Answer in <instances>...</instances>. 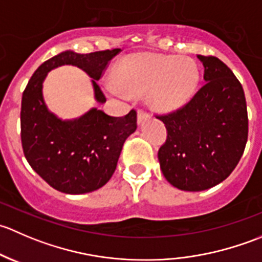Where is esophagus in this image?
<instances>
[{
    "mask_svg": "<svg viewBox=\"0 0 262 262\" xmlns=\"http://www.w3.org/2000/svg\"><path fill=\"white\" fill-rule=\"evenodd\" d=\"M138 123L141 124L142 121H144V120H147L148 118H149V114H148L147 112H144V110H142V109H139L138 110Z\"/></svg>",
    "mask_w": 262,
    "mask_h": 262,
    "instance_id": "1",
    "label": "esophagus"
}]
</instances>
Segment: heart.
Here are the masks:
<instances>
[{
	"instance_id": "b5f03b06",
	"label": "heart",
	"mask_w": 262,
	"mask_h": 262,
	"mask_svg": "<svg viewBox=\"0 0 262 262\" xmlns=\"http://www.w3.org/2000/svg\"><path fill=\"white\" fill-rule=\"evenodd\" d=\"M199 82L198 67L190 58L139 53L120 63L118 82L107 89L114 94L143 95L156 110L171 113L189 102Z\"/></svg>"
}]
</instances>
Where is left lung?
Masks as SVG:
<instances>
[{
  "label": "left lung",
  "mask_w": 262,
  "mask_h": 262,
  "mask_svg": "<svg viewBox=\"0 0 262 262\" xmlns=\"http://www.w3.org/2000/svg\"><path fill=\"white\" fill-rule=\"evenodd\" d=\"M202 89L181 109L158 115L167 139L158 150L166 180L185 191H203L226 180L241 160L248 136L242 84L216 57L198 55Z\"/></svg>",
  "instance_id": "left-lung-1"
}]
</instances>
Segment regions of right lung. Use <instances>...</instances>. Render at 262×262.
Returning a JSON list of instances; mask_svg holds the SVG:
<instances>
[{
    "label": "right lung",
    "instance_id": "1",
    "mask_svg": "<svg viewBox=\"0 0 262 262\" xmlns=\"http://www.w3.org/2000/svg\"><path fill=\"white\" fill-rule=\"evenodd\" d=\"M120 49L80 54L66 50L46 60L31 76L21 100V143L33 170L66 194H86L104 186L114 173L125 139L137 129V112L115 118L92 107L63 120L47 107L43 82L48 72L64 64L81 68L92 78L95 100L106 101L97 81Z\"/></svg>",
    "mask_w": 262,
    "mask_h": 262
}]
</instances>
